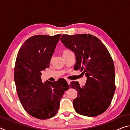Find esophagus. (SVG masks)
I'll return each instance as SVG.
<instances>
[{"instance_id": "obj_1", "label": "esophagus", "mask_w": 130, "mask_h": 130, "mask_svg": "<svg viewBox=\"0 0 130 130\" xmlns=\"http://www.w3.org/2000/svg\"><path fill=\"white\" fill-rule=\"evenodd\" d=\"M67 81L68 82V85H70V82H71V81H70V80H67Z\"/></svg>"}]
</instances>
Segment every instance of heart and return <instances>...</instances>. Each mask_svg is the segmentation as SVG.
Listing matches in <instances>:
<instances>
[{
    "instance_id": "obj_1",
    "label": "heart",
    "mask_w": 130,
    "mask_h": 130,
    "mask_svg": "<svg viewBox=\"0 0 130 130\" xmlns=\"http://www.w3.org/2000/svg\"><path fill=\"white\" fill-rule=\"evenodd\" d=\"M68 52H70V51H68V50H65V51H64V52H63V53H68Z\"/></svg>"
}]
</instances>
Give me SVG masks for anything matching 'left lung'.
<instances>
[{"label":"left lung","mask_w":130,"mask_h":130,"mask_svg":"<svg viewBox=\"0 0 130 130\" xmlns=\"http://www.w3.org/2000/svg\"><path fill=\"white\" fill-rule=\"evenodd\" d=\"M60 40L76 55V70L87 77L84 87L72 81L70 88L78 92L73 100L77 113L93 117L103 113L111 104L115 91L114 64L106 47L91 34H63Z\"/></svg>","instance_id":"8db88e82"}]
</instances>
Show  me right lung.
Segmentation results:
<instances>
[{"instance_id":"1","label":"right lung","mask_w":130,"mask_h":130,"mask_svg":"<svg viewBox=\"0 0 130 130\" xmlns=\"http://www.w3.org/2000/svg\"><path fill=\"white\" fill-rule=\"evenodd\" d=\"M61 36L30 37L19 49L15 62L14 80L21 104L29 115L41 120L56 115L61 99L69 88L63 78L45 84L41 80V72L49 68Z\"/></svg>"}]
</instances>
